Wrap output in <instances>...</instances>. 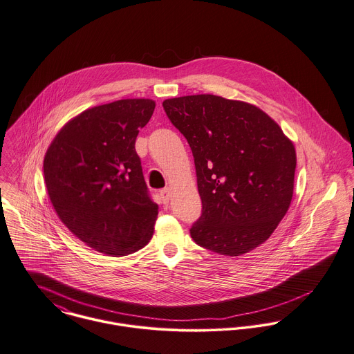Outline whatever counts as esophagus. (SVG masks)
<instances>
[{"label":"esophagus","instance_id":"obj_1","mask_svg":"<svg viewBox=\"0 0 354 354\" xmlns=\"http://www.w3.org/2000/svg\"><path fill=\"white\" fill-rule=\"evenodd\" d=\"M160 196H161L162 201H163L165 204H167L169 200H170V196H171V191H170L169 188L162 189L161 192H160Z\"/></svg>","mask_w":354,"mask_h":354}]
</instances>
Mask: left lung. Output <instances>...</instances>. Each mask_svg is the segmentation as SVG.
Wrapping results in <instances>:
<instances>
[{
    "label": "left lung",
    "instance_id": "8db88e82",
    "mask_svg": "<svg viewBox=\"0 0 354 354\" xmlns=\"http://www.w3.org/2000/svg\"><path fill=\"white\" fill-rule=\"evenodd\" d=\"M162 105L194 158L203 211L191 228L193 241L230 257L256 249L290 208L293 143L270 116L243 101L194 95Z\"/></svg>",
    "mask_w": 354,
    "mask_h": 354
}]
</instances>
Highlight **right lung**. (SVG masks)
Instances as JSON below:
<instances>
[{"mask_svg": "<svg viewBox=\"0 0 354 354\" xmlns=\"http://www.w3.org/2000/svg\"><path fill=\"white\" fill-rule=\"evenodd\" d=\"M156 108L126 98L84 111L66 123L44 156V181L59 219L100 253L120 257L153 236L150 198L135 140Z\"/></svg>", "mask_w": 354, "mask_h": 354, "instance_id": "1", "label": "right lung"}]
</instances>
